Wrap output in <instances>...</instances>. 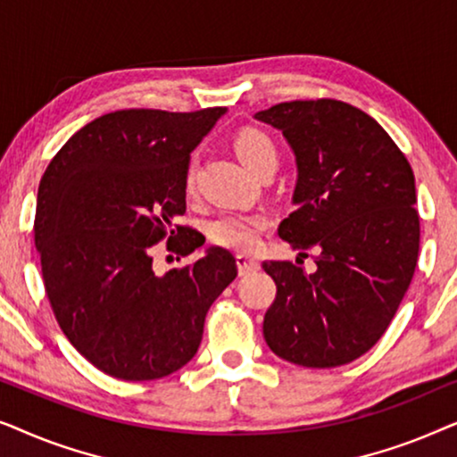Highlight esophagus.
I'll list each match as a JSON object with an SVG mask.
<instances>
[{
  "instance_id": "esophagus-1",
  "label": "esophagus",
  "mask_w": 457,
  "mask_h": 457,
  "mask_svg": "<svg viewBox=\"0 0 457 457\" xmlns=\"http://www.w3.org/2000/svg\"><path fill=\"white\" fill-rule=\"evenodd\" d=\"M237 268H239V274H252L260 270V260L253 258V255L239 253L237 255Z\"/></svg>"
}]
</instances>
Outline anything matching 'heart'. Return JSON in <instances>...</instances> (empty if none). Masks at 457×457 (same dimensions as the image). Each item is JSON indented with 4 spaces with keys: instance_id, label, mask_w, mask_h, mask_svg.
<instances>
[{
    "instance_id": "obj_1",
    "label": "heart",
    "mask_w": 457,
    "mask_h": 457,
    "mask_svg": "<svg viewBox=\"0 0 457 457\" xmlns=\"http://www.w3.org/2000/svg\"><path fill=\"white\" fill-rule=\"evenodd\" d=\"M235 149L237 154H239L243 164H245L252 172H258L262 166L268 164L277 166L278 162L277 145H274L270 137L262 133V130H241L235 139ZM191 180L193 172H189V177H187V183L191 185ZM266 227L268 216L264 214H239V212H233V214H222L218 216L216 220H212L208 233L212 237V241L218 243V245L247 252V249L255 247L262 230Z\"/></svg>"
}]
</instances>
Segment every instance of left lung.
<instances>
[{"label": "left lung", "mask_w": 457, "mask_h": 457, "mask_svg": "<svg viewBox=\"0 0 457 457\" xmlns=\"http://www.w3.org/2000/svg\"><path fill=\"white\" fill-rule=\"evenodd\" d=\"M253 118L295 155V210L278 237L316 252L312 274L293 262L262 264L277 283L264 339L293 364H349L383 337L414 277V172L374 118L337 99L277 104Z\"/></svg>", "instance_id": "obj_1"}]
</instances>
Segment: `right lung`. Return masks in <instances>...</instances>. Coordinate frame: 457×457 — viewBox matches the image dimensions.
<instances>
[{"label":"right lung","instance_id":"1","mask_svg":"<svg viewBox=\"0 0 457 457\" xmlns=\"http://www.w3.org/2000/svg\"><path fill=\"white\" fill-rule=\"evenodd\" d=\"M227 108L120 110L77 130L49 162L37 193L35 247L46 293L68 341L120 380H155L197 353L214 299L237 262L208 247L155 274L152 247L189 255L205 243L174 224L185 214L191 152Z\"/></svg>","mask_w":457,"mask_h":457}]
</instances>
